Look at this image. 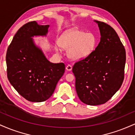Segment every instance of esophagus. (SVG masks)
I'll return each mask as SVG.
<instances>
[{
  "mask_svg": "<svg viewBox=\"0 0 135 135\" xmlns=\"http://www.w3.org/2000/svg\"><path fill=\"white\" fill-rule=\"evenodd\" d=\"M72 69V65H67L66 66V70H67L68 71H71Z\"/></svg>",
  "mask_w": 135,
  "mask_h": 135,
  "instance_id": "obj_1",
  "label": "esophagus"
}]
</instances>
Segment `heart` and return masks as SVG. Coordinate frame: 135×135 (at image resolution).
Returning <instances> with one entry per match:
<instances>
[{"instance_id": "heart-1", "label": "heart", "mask_w": 135, "mask_h": 135, "mask_svg": "<svg viewBox=\"0 0 135 135\" xmlns=\"http://www.w3.org/2000/svg\"><path fill=\"white\" fill-rule=\"evenodd\" d=\"M59 45L68 49V56L73 60H80L91 55L95 49L97 38L94 33H86L78 29L63 32L59 38Z\"/></svg>"}]
</instances>
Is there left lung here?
Wrapping results in <instances>:
<instances>
[{
	"instance_id": "left-lung-1",
	"label": "left lung",
	"mask_w": 135,
	"mask_h": 135,
	"mask_svg": "<svg viewBox=\"0 0 135 135\" xmlns=\"http://www.w3.org/2000/svg\"><path fill=\"white\" fill-rule=\"evenodd\" d=\"M96 22L101 34L100 42L91 55L72 68L77 95L89 105L105 103L119 90L126 63L125 48L115 30L104 22Z\"/></svg>"
}]
</instances>
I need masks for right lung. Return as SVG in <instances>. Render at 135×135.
<instances>
[{
	"label": "right lung",
	"mask_w": 135,
	"mask_h": 135,
	"mask_svg": "<svg viewBox=\"0 0 135 135\" xmlns=\"http://www.w3.org/2000/svg\"><path fill=\"white\" fill-rule=\"evenodd\" d=\"M49 27L39 25L35 21L25 24L15 35L6 52L9 81L28 101L47 100L65 72V65L48 61L32 38L34 35H46Z\"/></svg>",
	"instance_id": "obj_1"
}]
</instances>
